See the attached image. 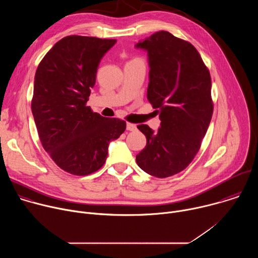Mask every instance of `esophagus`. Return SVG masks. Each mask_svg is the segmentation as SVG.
Instances as JSON below:
<instances>
[{
	"label": "esophagus",
	"instance_id": "obj_1",
	"mask_svg": "<svg viewBox=\"0 0 258 258\" xmlns=\"http://www.w3.org/2000/svg\"><path fill=\"white\" fill-rule=\"evenodd\" d=\"M126 130L130 131V132H134V131L137 130V126H136V124H134V123L127 122V123H126Z\"/></svg>",
	"mask_w": 258,
	"mask_h": 258
}]
</instances>
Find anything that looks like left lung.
Returning a JSON list of instances; mask_svg holds the SVG:
<instances>
[{
	"instance_id": "obj_1",
	"label": "left lung",
	"mask_w": 258,
	"mask_h": 258,
	"mask_svg": "<svg viewBox=\"0 0 258 258\" xmlns=\"http://www.w3.org/2000/svg\"><path fill=\"white\" fill-rule=\"evenodd\" d=\"M136 48L148 53L147 98L161 120L155 133L138 125L147 144L136 161L150 175L168 177L185 169L200 149L213 112L210 73L196 48L168 31L153 33Z\"/></svg>"
}]
</instances>
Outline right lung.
Returning <instances> with one entry per match:
<instances>
[{"mask_svg": "<svg viewBox=\"0 0 258 258\" xmlns=\"http://www.w3.org/2000/svg\"><path fill=\"white\" fill-rule=\"evenodd\" d=\"M116 40L68 35L45 55L35 71L31 111L44 149L63 170L88 175L100 169L109 143L126 122L103 117L87 106L99 63Z\"/></svg>", "mask_w": 258, "mask_h": 258, "instance_id": "1", "label": "right lung"}]
</instances>
